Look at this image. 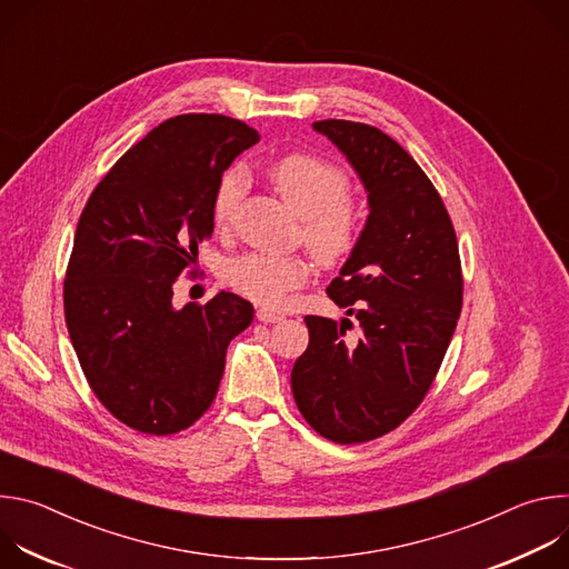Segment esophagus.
<instances>
[{
    "label": "esophagus",
    "mask_w": 569,
    "mask_h": 569,
    "mask_svg": "<svg viewBox=\"0 0 569 569\" xmlns=\"http://www.w3.org/2000/svg\"><path fill=\"white\" fill-rule=\"evenodd\" d=\"M257 319L263 321V323H277V321L283 319V315H281V312H274V310H270V308H259V310H257Z\"/></svg>",
    "instance_id": "obj_1"
}]
</instances>
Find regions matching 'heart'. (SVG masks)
I'll return each instance as SVG.
<instances>
[{
  "mask_svg": "<svg viewBox=\"0 0 569 569\" xmlns=\"http://www.w3.org/2000/svg\"><path fill=\"white\" fill-rule=\"evenodd\" d=\"M279 196L303 218V242L319 261L347 257L358 240V213L347 200L349 178L331 161L315 154H286L268 169ZM250 189V176L242 167L229 169L213 196L211 216L218 227L231 224L240 200ZM224 277L233 290L257 303L281 306L290 292L310 277V263L301 257L242 254L233 259Z\"/></svg>",
  "mask_w": 569,
  "mask_h": 569,
  "instance_id": "1",
  "label": "heart"
}]
</instances>
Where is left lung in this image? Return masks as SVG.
Here are the masks:
<instances>
[{"label": "left lung", "mask_w": 569, "mask_h": 569, "mask_svg": "<svg viewBox=\"0 0 569 569\" xmlns=\"http://www.w3.org/2000/svg\"><path fill=\"white\" fill-rule=\"evenodd\" d=\"M312 130L347 157L369 216L329 297L363 333L308 315V349L290 385L315 432L362 443L408 419L428 393L461 312V266L450 216L412 154L373 126L327 119Z\"/></svg>", "instance_id": "left-lung-1"}]
</instances>
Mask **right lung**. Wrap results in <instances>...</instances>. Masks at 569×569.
Returning a JSON list of instances; mask_svg holds the SVG:
<instances>
[{"label":"right lung","instance_id":"obj_1","mask_svg":"<svg viewBox=\"0 0 569 569\" xmlns=\"http://www.w3.org/2000/svg\"><path fill=\"white\" fill-rule=\"evenodd\" d=\"M259 132L222 114L152 128L99 182L80 213L64 279L67 331L97 398L126 426L173 435L216 398L229 342L254 308L220 290L173 306V286L213 233L211 204Z\"/></svg>","mask_w":569,"mask_h":569}]
</instances>
